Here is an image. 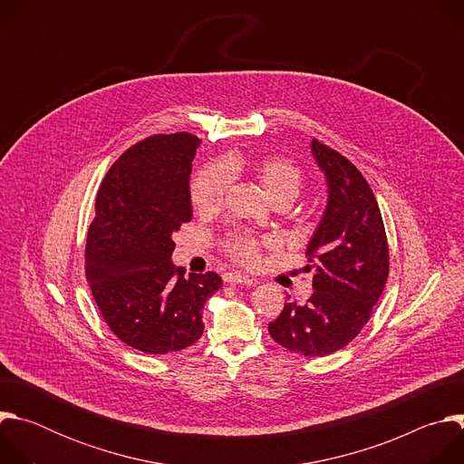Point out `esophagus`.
<instances>
[{"label":"esophagus","instance_id":"1","mask_svg":"<svg viewBox=\"0 0 464 464\" xmlns=\"http://www.w3.org/2000/svg\"><path fill=\"white\" fill-rule=\"evenodd\" d=\"M224 283H227V285H246V286H253L255 285L253 279H249L247 276L237 274V272L224 274Z\"/></svg>","mask_w":464,"mask_h":464}]
</instances>
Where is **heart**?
Listing matches in <instances>:
<instances>
[{"instance_id":"heart-1","label":"heart","mask_w":464,"mask_h":464,"mask_svg":"<svg viewBox=\"0 0 464 464\" xmlns=\"http://www.w3.org/2000/svg\"><path fill=\"white\" fill-rule=\"evenodd\" d=\"M237 176L253 178L274 204H292L303 187V172L288 158L231 154L220 165L209 163L192 176L188 188L192 208L200 215H215L226 200L229 178ZM222 247L235 262L253 266L258 260L260 240L249 233L235 231L222 240Z\"/></svg>"}]
</instances>
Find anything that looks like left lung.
<instances>
[{"instance_id": "8db88e82", "label": "left lung", "mask_w": 464, "mask_h": 464, "mask_svg": "<svg viewBox=\"0 0 464 464\" xmlns=\"http://www.w3.org/2000/svg\"><path fill=\"white\" fill-rule=\"evenodd\" d=\"M312 154L328 183L324 215L306 247L314 292L306 303H285L268 324L281 347L310 358L333 354L360 334L389 276L387 237L371 185L317 140Z\"/></svg>"}]
</instances>
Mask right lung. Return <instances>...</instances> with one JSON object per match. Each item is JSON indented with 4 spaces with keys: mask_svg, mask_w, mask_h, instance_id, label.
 Instances as JSON below:
<instances>
[{
    "mask_svg": "<svg viewBox=\"0 0 464 464\" xmlns=\"http://www.w3.org/2000/svg\"><path fill=\"white\" fill-rule=\"evenodd\" d=\"M200 140L187 131L150 136L106 172L86 238V279L111 333L145 354L190 347L204 334L202 310L222 286L215 272L174 266L172 233L192 218L188 179Z\"/></svg>",
    "mask_w": 464,
    "mask_h": 464,
    "instance_id": "obj_1",
    "label": "right lung"
}]
</instances>
